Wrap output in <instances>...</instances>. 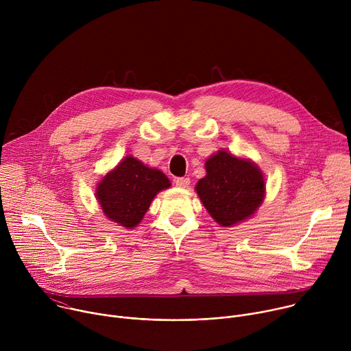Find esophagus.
I'll return each mask as SVG.
<instances>
[{"instance_id":"1","label":"esophagus","mask_w":351,"mask_h":351,"mask_svg":"<svg viewBox=\"0 0 351 351\" xmlns=\"http://www.w3.org/2000/svg\"><path fill=\"white\" fill-rule=\"evenodd\" d=\"M175 183H176V186L178 187H189V184H190V179L189 178H178L176 180H175Z\"/></svg>"}]
</instances>
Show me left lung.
Listing matches in <instances>:
<instances>
[{
  "label": "left lung",
  "mask_w": 351,
  "mask_h": 351,
  "mask_svg": "<svg viewBox=\"0 0 351 351\" xmlns=\"http://www.w3.org/2000/svg\"><path fill=\"white\" fill-rule=\"evenodd\" d=\"M206 171L195 191L215 222L229 228L256 214L264 202L265 182L254 162L219 149L206 161Z\"/></svg>",
  "instance_id": "left-lung-1"
}]
</instances>
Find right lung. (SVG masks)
I'll return each instance as SVG.
<instances>
[{
	"label": "right lung",
	"instance_id": "add662e5",
	"mask_svg": "<svg viewBox=\"0 0 351 351\" xmlns=\"http://www.w3.org/2000/svg\"><path fill=\"white\" fill-rule=\"evenodd\" d=\"M171 186L156 168H148L132 156L125 157L95 189V197L110 221L126 229L136 228L154 197Z\"/></svg>",
	"mask_w": 351,
	"mask_h": 351
}]
</instances>
